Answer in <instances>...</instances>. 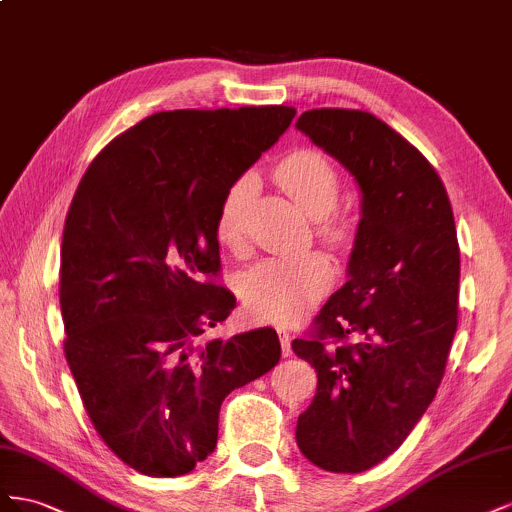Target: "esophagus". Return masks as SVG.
Listing matches in <instances>:
<instances>
[{"mask_svg":"<svg viewBox=\"0 0 512 512\" xmlns=\"http://www.w3.org/2000/svg\"><path fill=\"white\" fill-rule=\"evenodd\" d=\"M279 337H281L283 356H289L291 354V334L285 328H279Z\"/></svg>","mask_w":512,"mask_h":512,"instance_id":"34e87169","label":"esophagus"}]
</instances>
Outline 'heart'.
<instances>
[{
	"label": "heart",
	"mask_w": 512,
	"mask_h": 512,
	"mask_svg": "<svg viewBox=\"0 0 512 512\" xmlns=\"http://www.w3.org/2000/svg\"><path fill=\"white\" fill-rule=\"evenodd\" d=\"M276 180L311 216L319 218L317 236L332 248H347L354 242L352 218L334 212L341 193L337 165L319 150L300 148L276 165ZM257 193V178L242 173L221 195L214 218L216 240L231 253L246 248V216ZM332 285V266L321 253L270 257L242 276V294L248 311L259 319H298L326 294Z\"/></svg>",
	"instance_id": "b5f03b06"
}]
</instances>
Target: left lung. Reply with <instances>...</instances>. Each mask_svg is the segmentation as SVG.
<instances>
[{
	"instance_id": "left-lung-1",
	"label": "left lung",
	"mask_w": 512,
	"mask_h": 512,
	"mask_svg": "<svg viewBox=\"0 0 512 512\" xmlns=\"http://www.w3.org/2000/svg\"><path fill=\"white\" fill-rule=\"evenodd\" d=\"M296 126L362 191L349 281L291 343L317 373L296 442L321 470L358 474L405 442L444 377L459 321L455 216L433 165L373 113L311 109Z\"/></svg>"
}]
</instances>
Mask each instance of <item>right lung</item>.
<instances>
[{"instance_id": "1", "label": "right lung", "mask_w": 512, "mask_h": 512, "mask_svg": "<svg viewBox=\"0 0 512 512\" xmlns=\"http://www.w3.org/2000/svg\"><path fill=\"white\" fill-rule=\"evenodd\" d=\"M294 118L285 105L154 113L98 152L72 197L66 362L100 440L145 476L206 459L223 399L281 358L272 328L206 332L236 309L218 283V201Z\"/></svg>"}]
</instances>
